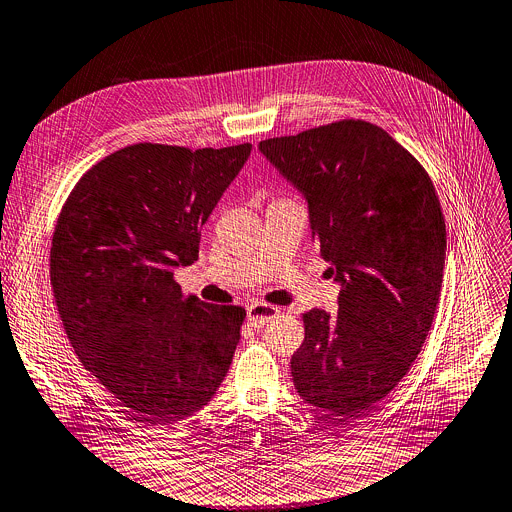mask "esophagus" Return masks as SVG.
<instances>
[{
    "mask_svg": "<svg viewBox=\"0 0 512 512\" xmlns=\"http://www.w3.org/2000/svg\"><path fill=\"white\" fill-rule=\"evenodd\" d=\"M280 314V308L271 306V304H263V302H253L251 306H247V318L253 324V327H263V324L271 318H275Z\"/></svg>",
    "mask_w": 512,
    "mask_h": 512,
    "instance_id": "1",
    "label": "esophagus"
}]
</instances>
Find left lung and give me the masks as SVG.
Listing matches in <instances>:
<instances>
[{"mask_svg": "<svg viewBox=\"0 0 512 512\" xmlns=\"http://www.w3.org/2000/svg\"><path fill=\"white\" fill-rule=\"evenodd\" d=\"M259 149L304 192L312 239L341 282L335 314H302L294 386L306 402L355 418L396 388L431 331L447 249L435 185L384 128L359 118Z\"/></svg>", "mask_w": 512, "mask_h": 512, "instance_id": "obj_1", "label": "left lung"}]
</instances>
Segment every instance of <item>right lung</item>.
I'll list each match as a JSON object with an SVG mask.
<instances>
[{"mask_svg":"<svg viewBox=\"0 0 512 512\" xmlns=\"http://www.w3.org/2000/svg\"><path fill=\"white\" fill-rule=\"evenodd\" d=\"M251 145H128L87 169L53 232L51 286L77 357L151 425L181 421L218 390L245 308L181 292L200 230Z\"/></svg>","mask_w":512,"mask_h":512,"instance_id":"add662e5","label":"right lung"}]
</instances>
